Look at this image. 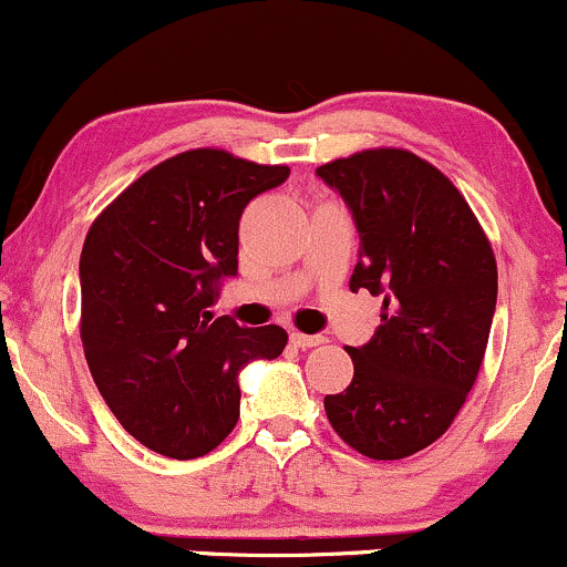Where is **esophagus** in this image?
<instances>
[{"mask_svg":"<svg viewBox=\"0 0 567 567\" xmlns=\"http://www.w3.org/2000/svg\"><path fill=\"white\" fill-rule=\"evenodd\" d=\"M290 343L296 349H311V347H320L322 336H306V333H290Z\"/></svg>","mask_w":567,"mask_h":567,"instance_id":"obj_1","label":"esophagus"}]
</instances>
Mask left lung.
I'll use <instances>...</instances> for the list:
<instances>
[{
    "label": "left lung",
    "mask_w": 567,
    "mask_h": 567,
    "mask_svg": "<svg viewBox=\"0 0 567 567\" xmlns=\"http://www.w3.org/2000/svg\"><path fill=\"white\" fill-rule=\"evenodd\" d=\"M360 231L351 290L383 296L354 379L324 396L336 434L357 453L396 461L442 437L464 408L491 336L498 269L477 216L432 162L365 148L317 167Z\"/></svg>",
    "instance_id": "left-lung-1"
}]
</instances>
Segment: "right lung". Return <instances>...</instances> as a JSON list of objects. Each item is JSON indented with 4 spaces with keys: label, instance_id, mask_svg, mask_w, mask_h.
<instances>
[{
    "label": "right lung",
    "instance_id": "right-lung-1",
    "mask_svg": "<svg viewBox=\"0 0 567 567\" xmlns=\"http://www.w3.org/2000/svg\"><path fill=\"white\" fill-rule=\"evenodd\" d=\"M288 165L188 148L135 178L82 245L80 336L97 392L148 451L188 461L231 434L239 370L275 360L279 324L239 328L207 311L237 275L239 216Z\"/></svg>",
    "mask_w": 567,
    "mask_h": 567
}]
</instances>
